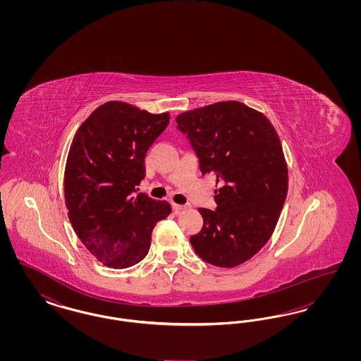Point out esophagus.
Listing matches in <instances>:
<instances>
[{
	"label": "esophagus",
	"mask_w": 361,
	"mask_h": 361,
	"mask_svg": "<svg viewBox=\"0 0 361 361\" xmlns=\"http://www.w3.org/2000/svg\"><path fill=\"white\" fill-rule=\"evenodd\" d=\"M188 208V206H183V204H173V209H174V212L176 214H178V212H181V211H184V209H187Z\"/></svg>",
	"instance_id": "34e87169"
}]
</instances>
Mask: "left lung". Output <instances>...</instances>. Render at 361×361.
<instances>
[{
    "label": "left lung",
    "mask_w": 361,
    "mask_h": 361,
    "mask_svg": "<svg viewBox=\"0 0 361 361\" xmlns=\"http://www.w3.org/2000/svg\"><path fill=\"white\" fill-rule=\"evenodd\" d=\"M177 128L214 174L215 211L199 208L202 230L190 237L208 264L234 268L250 259L274 234L288 190V169L272 123L240 103L222 102L180 114Z\"/></svg>",
    "instance_id": "left-lung-1"
}]
</instances>
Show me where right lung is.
<instances>
[{"label": "right lung", "instance_id": "add662e5", "mask_svg": "<svg viewBox=\"0 0 361 361\" xmlns=\"http://www.w3.org/2000/svg\"><path fill=\"white\" fill-rule=\"evenodd\" d=\"M169 112L150 114L108 102L77 130L65 168L70 224L92 256L123 269L147 256L155 224L172 207L137 193L145 157L169 124Z\"/></svg>", "mask_w": 361, "mask_h": 361}]
</instances>
